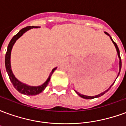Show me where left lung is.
Returning <instances> with one entry per match:
<instances>
[{
    "instance_id": "obj_1",
    "label": "left lung",
    "mask_w": 126,
    "mask_h": 126,
    "mask_svg": "<svg viewBox=\"0 0 126 126\" xmlns=\"http://www.w3.org/2000/svg\"><path fill=\"white\" fill-rule=\"evenodd\" d=\"M105 33L106 34H107V35H108V36H109V37H110V38H111V40H112V42H113V43L114 45H115V48H116V50H117V55H118V57H119V74H118V76H119V73H120V71H121V68H122V60H121V57H120V54H119V48H118V47H117V44H116V43H115V42L113 41V40H112V38H111V36H110V35H109V34L108 33H107V32H105ZM118 76H117V77H118ZM115 80H116V79H115ZM114 83H115V82H113V84H114ZM113 84L111 85V86L107 90H105V92H103V93H100V94L96 95V96H86V95L81 94L80 93H78V92H76V93L77 94H78L79 95L80 97L83 98H85V99H92V98H94L100 97V96H103V95L104 94H105V93H107V91H108V90H109L110 88H111V86H112L113 85Z\"/></svg>"
}]
</instances>
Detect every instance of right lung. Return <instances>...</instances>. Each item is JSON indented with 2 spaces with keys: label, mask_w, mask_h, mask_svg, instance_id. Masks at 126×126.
<instances>
[{
  "label": "right lung",
  "mask_w": 126,
  "mask_h": 126,
  "mask_svg": "<svg viewBox=\"0 0 126 126\" xmlns=\"http://www.w3.org/2000/svg\"><path fill=\"white\" fill-rule=\"evenodd\" d=\"M39 28V27H37V26H28L26 28L21 29L20 31L16 35L13 36V38L11 40L9 44L8 45V47H7V52H6V55H5V67H6V70H7V74L9 75L11 82L13 85L14 88L17 90L18 92L26 95H32V96H33V95L38 94L40 93H42L48 86V82H49L50 79V77L52 76V74H53V72L55 71V69H57V67L53 69L52 71L50 72L49 77L47 79V81L44 82L43 84H42L41 86H28V85L26 84H23L22 82H19L13 74L11 67V61H10V59H11V53L13 46L14 45L16 40L18 38H19L26 32H27L28 30L32 28Z\"/></svg>",
  "instance_id": "obj_1"
}]
</instances>
